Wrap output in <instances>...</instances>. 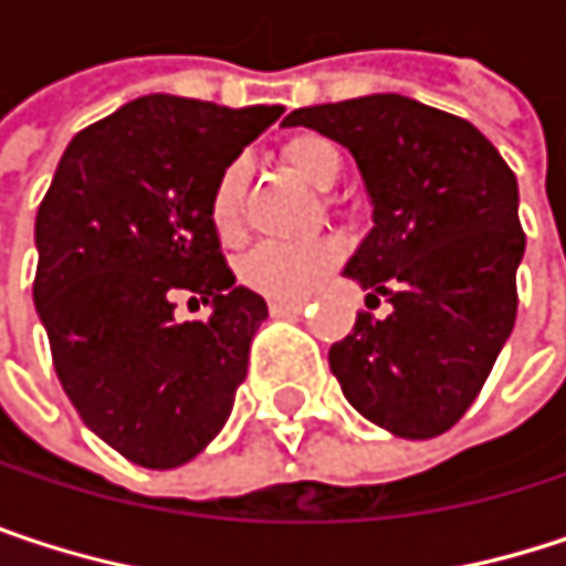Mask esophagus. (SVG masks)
Returning <instances> with one entry per match:
<instances>
[{
	"mask_svg": "<svg viewBox=\"0 0 566 566\" xmlns=\"http://www.w3.org/2000/svg\"><path fill=\"white\" fill-rule=\"evenodd\" d=\"M269 311H272V317H291V314L304 311V301H269Z\"/></svg>",
	"mask_w": 566,
	"mask_h": 566,
	"instance_id": "34e87169",
	"label": "esophagus"
}]
</instances>
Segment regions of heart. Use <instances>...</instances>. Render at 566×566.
Instances as JSON below:
<instances>
[{
	"label": "heart",
	"instance_id": "1",
	"mask_svg": "<svg viewBox=\"0 0 566 566\" xmlns=\"http://www.w3.org/2000/svg\"><path fill=\"white\" fill-rule=\"evenodd\" d=\"M282 160L291 172H297L314 189H331L340 172V150L321 134H294L282 144ZM245 182L249 167L242 157L229 160L209 192V219L222 239H235L242 229L245 209ZM340 262V242L334 239H307V242H262L239 262V279L252 291H262L279 301L307 297L324 275Z\"/></svg>",
	"mask_w": 566,
	"mask_h": 566
}]
</instances>
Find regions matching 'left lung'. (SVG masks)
<instances>
[{
  "label": "left lung",
  "instance_id": "8db88e82",
  "mask_svg": "<svg viewBox=\"0 0 566 566\" xmlns=\"http://www.w3.org/2000/svg\"><path fill=\"white\" fill-rule=\"evenodd\" d=\"M284 127H311L347 147L364 176L374 229L344 265L377 321L327 354L347 402L399 439L452 429L485 387L517 314V179L469 120L402 94L297 107Z\"/></svg>",
  "mask_w": 566,
  "mask_h": 566
}]
</instances>
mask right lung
<instances>
[{
  "mask_svg": "<svg viewBox=\"0 0 566 566\" xmlns=\"http://www.w3.org/2000/svg\"><path fill=\"white\" fill-rule=\"evenodd\" d=\"M147 94L74 134L35 216V311L84 426L144 469L196 459L226 426L269 317L209 219L219 170L282 117ZM176 293L213 304L171 317Z\"/></svg>",
  "mask_w": 566,
  "mask_h": 566,
  "instance_id": "add662e5",
  "label": "right lung"
}]
</instances>
